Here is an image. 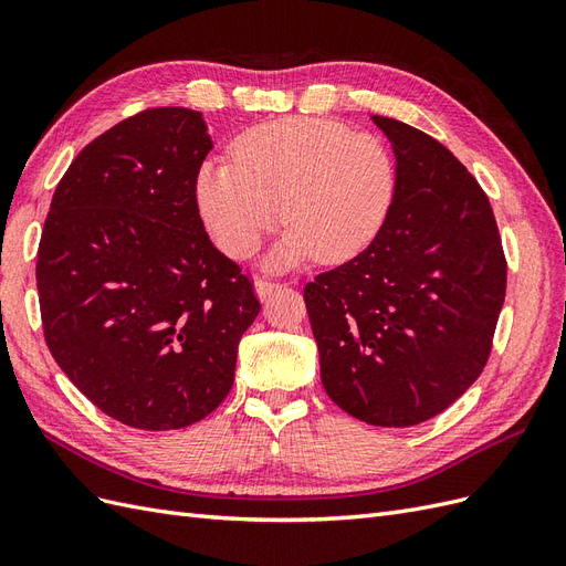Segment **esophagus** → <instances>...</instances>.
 <instances>
[{"instance_id": "obj_1", "label": "esophagus", "mask_w": 566, "mask_h": 566, "mask_svg": "<svg viewBox=\"0 0 566 566\" xmlns=\"http://www.w3.org/2000/svg\"><path fill=\"white\" fill-rule=\"evenodd\" d=\"M285 283H281V281H273V279H266V276H260L256 279V295L260 297H269L273 290H279V287H283Z\"/></svg>"}]
</instances>
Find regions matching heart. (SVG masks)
<instances>
[{
	"instance_id": "b5f03b06",
	"label": "heart",
	"mask_w": 566,
	"mask_h": 566,
	"mask_svg": "<svg viewBox=\"0 0 566 566\" xmlns=\"http://www.w3.org/2000/svg\"><path fill=\"white\" fill-rule=\"evenodd\" d=\"M231 158L198 169L196 202L219 248L238 260L256 252L279 214L287 224L273 264L352 260L380 235L397 198L391 150L335 119H271L238 136Z\"/></svg>"
}]
</instances>
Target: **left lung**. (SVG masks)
<instances>
[{
	"mask_svg": "<svg viewBox=\"0 0 566 566\" xmlns=\"http://www.w3.org/2000/svg\"><path fill=\"white\" fill-rule=\"evenodd\" d=\"M397 156L380 235L306 283L321 382L349 416L410 427L439 416L484 370L507 262L486 193L453 153L373 115Z\"/></svg>",
	"mask_w": 566,
	"mask_h": 566,
	"instance_id": "left-lung-1",
	"label": "left lung"
}]
</instances>
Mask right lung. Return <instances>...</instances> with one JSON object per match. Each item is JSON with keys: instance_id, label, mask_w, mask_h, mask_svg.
I'll use <instances>...</instances> for the list:
<instances>
[{"instance_id": "right-lung-1", "label": "right lung", "mask_w": 566, "mask_h": 566, "mask_svg": "<svg viewBox=\"0 0 566 566\" xmlns=\"http://www.w3.org/2000/svg\"><path fill=\"white\" fill-rule=\"evenodd\" d=\"M200 113L148 108L80 150L38 250L44 339L71 382L136 430H179L227 399L262 304L202 227Z\"/></svg>"}]
</instances>
